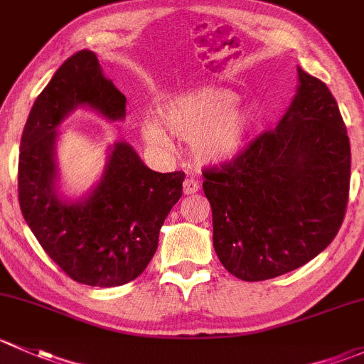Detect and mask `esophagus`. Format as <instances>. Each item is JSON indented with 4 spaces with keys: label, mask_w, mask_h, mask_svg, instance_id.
<instances>
[{
    "label": "esophagus",
    "mask_w": 364,
    "mask_h": 364,
    "mask_svg": "<svg viewBox=\"0 0 364 364\" xmlns=\"http://www.w3.org/2000/svg\"><path fill=\"white\" fill-rule=\"evenodd\" d=\"M200 191V182L196 178H186L183 181V194H194Z\"/></svg>",
    "instance_id": "34e87169"
}]
</instances>
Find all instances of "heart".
I'll use <instances>...</instances> for the list:
<instances>
[{"mask_svg": "<svg viewBox=\"0 0 364 364\" xmlns=\"http://www.w3.org/2000/svg\"><path fill=\"white\" fill-rule=\"evenodd\" d=\"M237 105L238 96L223 87L181 92L161 103L159 117L141 121V138L156 151H170V130L189 141L201 163H226L243 151L252 126L249 112Z\"/></svg>", "mask_w": 364, "mask_h": 364, "instance_id": "obj_1", "label": "heart"}]
</instances>
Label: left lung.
<instances>
[{
  "label": "left lung",
  "instance_id": "8db88e82",
  "mask_svg": "<svg viewBox=\"0 0 364 364\" xmlns=\"http://www.w3.org/2000/svg\"><path fill=\"white\" fill-rule=\"evenodd\" d=\"M275 129L230 163L203 171L213 249L231 275L259 282L321 254L346 217L350 144L328 85L298 68Z\"/></svg>",
  "mask_w": 364,
  "mask_h": 364
}]
</instances>
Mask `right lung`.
Masks as SVG:
<instances>
[{
	"label": "right lung",
	"instance_id": "obj_1",
	"mask_svg": "<svg viewBox=\"0 0 364 364\" xmlns=\"http://www.w3.org/2000/svg\"><path fill=\"white\" fill-rule=\"evenodd\" d=\"M78 107L108 121L126 117V96L105 77L91 50L66 59L29 112L18 154V203L40 245L70 279L95 287L122 286L151 263L186 175L152 171L129 144L117 141L87 196H61L55 129Z\"/></svg>",
	"mask_w": 364,
	"mask_h": 364
}]
</instances>
